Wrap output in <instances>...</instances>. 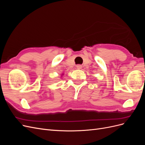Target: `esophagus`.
Here are the masks:
<instances>
[{
  "label": "esophagus",
  "instance_id": "34e87169",
  "mask_svg": "<svg viewBox=\"0 0 145 145\" xmlns=\"http://www.w3.org/2000/svg\"><path fill=\"white\" fill-rule=\"evenodd\" d=\"M82 65H77V66H76V68H77V69H80L81 68H82Z\"/></svg>",
  "mask_w": 145,
  "mask_h": 145
}]
</instances>
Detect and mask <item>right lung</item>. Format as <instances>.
<instances>
[{"label": "right lung", "mask_w": 145, "mask_h": 145, "mask_svg": "<svg viewBox=\"0 0 145 145\" xmlns=\"http://www.w3.org/2000/svg\"><path fill=\"white\" fill-rule=\"evenodd\" d=\"M62 76H63V74H62Z\"/></svg>", "instance_id": "obj_1"}]
</instances>
